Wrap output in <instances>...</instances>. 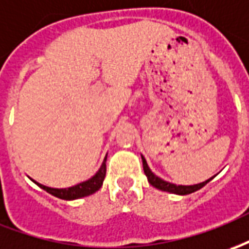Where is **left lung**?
Segmentation results:
<instances>
[{"instance_id": "left-lung-1", "label": "left lung", "mask_w": 249, "mask_h": 249, "mask_svg": "<svg viewBox=\"0 0 249 249\" xmlns=\"http://www.w3.org/2000/svg\"><path fill=\"white\" fill-rule=\"evenodd\" d=\"M142 160H143V169H144V174L147 176L148 182L157 189L165 191V192H170V194H176V195H189V194H192V192H196V191H199L200 188H203L207 182H210L214 178V177H211L209 180L200 182V184H195V185H176V184L165 181V180H162L160 177L155 176V174L151 172V169L148 167V165H147V160H144L143 155H142Z\"/></svg>"}]
</instances>
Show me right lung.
Instances as JSON below:
<instances>
[{"label":"right lung","instance_id":"obj_1","mask_svg":"<svg viewBox=\"0 0 249 249\" xmlns=\"http://www.w3.org/2000/svg\"><path fill=\"white\" fill-rule=\"evenodd\" d=\"M106 158H107V155L105 157V160H103L99 170L91 178L80 182V184H76L73 187H69V188H50V187L42 185V184L34 181V180L32 181L35 182L38 187H40L42 189H45L46 192H49L50 195L55 196L58 199H64V200L80 199V197H84V196H89L92 195V194H95L96 191L102 187L105 176H106Z\"/></svg>","mask_w":249,"mask_h":249}]
</instances>
